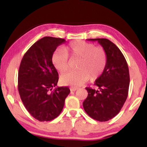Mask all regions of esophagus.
Returning a JSON list of instances; mask_svg holds the SVG:
<instances>
[{
	"label": "esophagus",
	"instance_id": "obj_1",
	"mask_svg": "<svg viewBox=\"0 0 147 147\" xmlns=\"http://www.w3.org/2000/svg\"><path fill=\"white\" fill-rule=\"evenodd\" d=\"M77 88H75V87H71L70 88V91H76L77 90Z\"/></svg>",
	"mask_w": 147,
	"mask_h": 147
}]
</instances>
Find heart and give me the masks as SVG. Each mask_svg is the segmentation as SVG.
<instances>
[{"label": "heart", "mask_w": 147, "mask_h": 147, "mask_svg": "<svg viewBox=\"0 0 147 147\" xmlns=\"http://www.w3.org/2000/svg\"><path fill=\"white\" fill-rule=\"evenodd\" d=\"M68 55L72 59H79L77 63L78 70L61 76L60 81L63 85L79 86L89 79L96 80L102 76L107 65V53L104 48L86 41H75L64 49H57L52 55V64L61 73L70 68Z\"/></svg>", "instance_id": "1"}]
</instances>
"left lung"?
I'll return each mask as SVG.
<instances>
[{
    "mask_svg": "<svg viewBox=\"0 0 147 147\" xmlns=\"http://www.w3.org/2000/svg\"><path fill=\"white\" fill-rule=\"evenodd\" d=\"M97 41L107 53L106 69L95 84L98 89L86 88L88 97L84 101L86 113L95 120L106 122L119 113L129 92V67L124 55L113 42L107 38H90Z\"/></svg>",
    "mask_w": 147,
    "mask_h": 147,
    "instance_id": "left-lung-1",
    "label": "left lung"
}]
</instances>
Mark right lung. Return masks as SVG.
<instances>
[{"instance_id":"1","label":"right lung","mask_w":147,"mask_h":147,"mask_svg":"<svg viewBox=\"0 0 147 147\" xmlns=\"http://www.w3.org/2000/svg\"><path fill=\"white\" fill-rule=\"evenodd\" d=\"M61 38L45 36L29 48L22 59L18 70V89L25 109L40 122L51 121L59 115L68 87H57L59 74L52 56L59 45L65 43Z\"/></svg>"}]
</instances>
